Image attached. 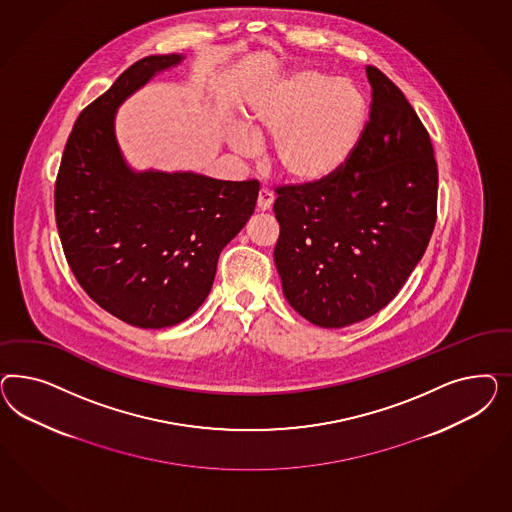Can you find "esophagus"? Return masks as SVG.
Returning <instances> with one entry per match:
<instances>
[{"mask_svg":"<svg viewBox=\"0 0 512 512\" xmlns=\"http://www.w3.org/2000/svg\"><path fill=\"white\" fill-rule=\"evenodd\" d=\"M272 202H274V195L268 189H261L259 191V199H257V208L261 212H266V210L272 208Z\"/></svg>","mask_w":512,"mask_h":512,"instance_id":"34e87169","label":"esophagus"}]
</instances>
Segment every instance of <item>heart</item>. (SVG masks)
Wrapping results in <instances>:
<instances>
[{
    "label": "heart",
    "instance_id": "obj_1",
    "mask_svg": "<svg viewBox=\"0 0 512 512\" xmlns=\"http://www.w3.org/2000/svg\"><path fill=\"white\" fill-rule=\"evenodd\" d=\"M366 127V99L355 82L321 71H300L259 97L246 116L251 139L272 144V163L296 186L336 176L355 154ZM229 144L249 155L251 140L234 131Z\"/></svg>",
    "mask_w": 512,
    "mask_h": 512
}]
</instances>
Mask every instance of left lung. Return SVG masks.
I'll list each match as a JSON object with an SVG mask.
<instances>
[{
	"label": "left lung",
	"instance_id": "obj_1",
	"mask_svg": "<svg viewBox=\"0 0 512 512\" xmlns=\"http://www.w3.org/2000/svg\"><path fill=\"white\" fill-rule=\"evenodd\" d=\"M370 120L355 154L317 186L278 187L274 249L283 295L304 319L343 328L398 295L428 248L437 163L402 90L372 65Z\"/></svg>",
	"mask_w": 512,
	"mask_h": 512
}]
</instances>
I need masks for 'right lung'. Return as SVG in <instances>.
I'll use <instances>...</instances> for the list:
<instances>
[{
    "label": "right lung",
    "instance_id": "obj_1",
    "mask_svg": "<svg viewBox=\"0 0 512 512\" xmlns=\"http://www.w3.org/2000/svg\"><path fill=\"white\" fill-rule=\"evenodd\" d=\"M186 56H146L80 112L54 189L67 263L93 302L127 325L165 328L201 308L217 259L255 210L259 182L135 171L116 140V110Z\"/></svg>",
    "mask_w": 512,
    "mask_h": 512
}]
</instances>
